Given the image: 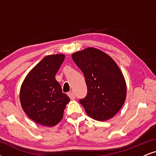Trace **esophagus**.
Instances as JSON below:
<instances>
[{
  "mask_svg": "<svg viewBox=\"0 0 156 156\" xmlns=\"http://www.w3.org/2000/svg\"><path fill=\"white\" fill-rule=\"evenodd\" d=\"M68 96L69 97L71 100H74L76 98V95H75V93L73 92H70L68 93Z\"/></svg>",
  "mask_w": 156,
  "mask_h": 156,
  "instance_id": "obj_1",
  "label": "esophagus"
}]
</instances>
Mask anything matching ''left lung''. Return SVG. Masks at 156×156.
I'll list each match as a JSON object with an SVG mask.
<instances>
[{
  "label": "left lung",
  "instance_id": "1",
  "mask_svg": "<svg viewBox=\"0 0 156 156\" xmlns=\"http://www.w3.org/2000/svg\"><path fill=\"white\" fill-rule=\"evenodd\" d=\"M72 58L85 77L87 95L79 101L88 116L98 121L114 117L127 94L125 78L116 62L94 48L77 51Z\"/></svg>",
  "mask_w": 156,
  "mask_h": 156
}]
</instances>
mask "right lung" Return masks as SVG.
<instances>
[{"instance_id": "1", "label": "right lung", "mask_w": 156, "mask_h": 156, "mask_svg": "<svg viewBox=\"0 0 156 156\" xmlns=\"http://www.w3.org/2000/svg\"><path fill=\"white\" fill-rule=\"evenodd\" d=\"M64 58V54L45 56L28 73L21 85V106L27 116L39 125L53 127L58 124L70 101L55 79Z\"/></svg>"}]
</instances>
